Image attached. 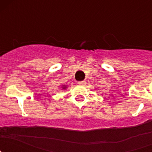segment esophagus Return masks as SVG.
I'll list each match as a JSON object with an SVG mask.
<instances>
[{"label":"esophagus","mask_w":152,"mask_h":152,"mask_svg":"<svg viewBox=\"0 0 152 152\" xmlns=\"http://www.w3.org/2000/svg\"><path fill=\"white\" fill-rule=\"evenodd\" d=\"M77 84H80V85H85L86 84V81L85 80H81V81H78Z\"/></svg>","instance_id":"1"}]
</instances>
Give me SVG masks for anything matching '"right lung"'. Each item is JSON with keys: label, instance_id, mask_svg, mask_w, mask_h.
<instances>
[{"label": "right lung", "instance_id": "right-lung-1", "mask_svg": "<svg viewBox=\"0 0 152 152\" xmlns=\"http://www.w3.org/2000/svg\"><path fill=\"white\" fill-rule=\"evenodd\" d=\"M61 88H62L63 90H65L67 88V85H62L61 86Z\"/></svg>", "mask_w": 152, "mask_h": 152}]
</instances>
